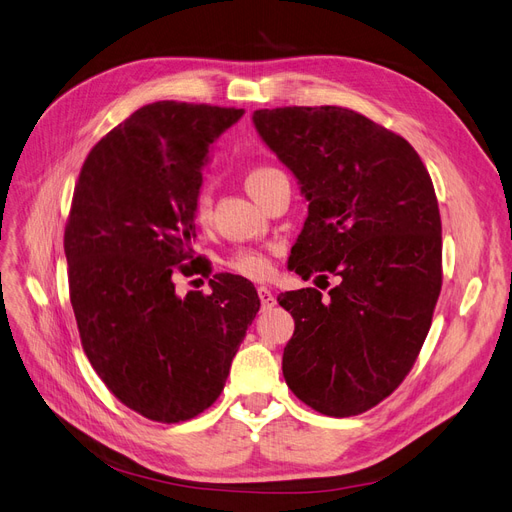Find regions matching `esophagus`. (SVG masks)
Segmentation results:
<instances>
[{"mask_svg":"<svg viewBox=\"0 0 512 512\" xmlns=\"http://www.w3.org/2000/svg\"><path fill=\"white\" fill-rule=\"evenodd\" d=\"M256 292H258V299H260L262 307H273V305H275L273 292H271L267 286H258V288H256Z\"/></svg>","mask_w":512,"mask_h":512,"instance_id":"34e87169","label":"esophagus"}]
</instances>
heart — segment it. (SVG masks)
I'll list each match as a JSON object with an SVG mask.
<instances>
[{"label":"heart","mask_w":512,"mask_h":512,"mask_svg":"<svg viewBox=\"0 0 512 512\" xmlns=\"http://www.w3.org/2000/svg\"><path fill=\"white\" fill-rule=\"evenodd\" d=\"M277 173H280V170L273 166L252 168L245 177L247 190L252 192V196L258 194V190L265 185V181ZM192 218L198 224L207 222V218H209V194L207 192L196 194L194 203H192ZM226 267L243 277H250V280H265V277L271 273V258L265 250H260V247H239V250H235L226 258Z\"/></svg>","instance_id":"obj_1"}]
</instances>
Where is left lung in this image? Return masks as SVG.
<instances>
[{
	"label": "left lung",
	"instance_id": "obj_1",
	"mask_svg": "<svg viewBox=\"0 0 512 512\" xmlns=\"http://www.w3.org/2000/svg\"><path fill=\"white\" fill-rule=\"evenodd\" d=\"M256 130L301 183L309 215L290 267L339 284L282 292L294 318L288 389L327 416H356L404 382L442 290V222L404 136L344 106L254 111Z\"/></svg>",
	"mask_w": 512,
	"mask_h": 512
}]
</instances>
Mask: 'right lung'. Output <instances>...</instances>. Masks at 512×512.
<instances>
[{"instance_id":"add662e5","label":"right lung","mask_w":512,"mask_h":512,"mask_svg":"<svg viewBox=\"0 0 512 512\" xmlns=\"http://www.w3.org/2000/svg\"><path fill=\"white\" fill-rule=\"evenodd\" d=\"M243 108L162 100L89 151L64 232L70 303L91 367L123 406L181 423L224 391L260 299L239 275L175 292L192 275V203L209 145Z\"/></svg>"}]
</instances>
